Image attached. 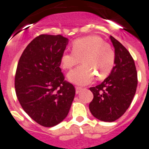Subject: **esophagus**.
Masks as SVG:
<instances>
[{
	"label": "esophagus",
	"mask_w": 149,
	"mask_h": 149,
	"mask_svg": "<svg viewBox=\"0 0 149 149\" xmlns=\"http://www.w3.org/2000/svg\"><path fill=\"white\" fill-rule=\"evenodd\" d=\"M82 90L83 88H81V87H76V93H77V94L78 93H79Z\"/></svg>",
	"instance_id": "obj_1"
}]
</instances>
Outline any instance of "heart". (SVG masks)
<instances>
[{"mask_svg":"<svg viewBox=\"0 0 149 149\" xmlns=\"http://www.w3.org/2000/svg\"><path fill=\"white\" fill-rule=\"evenodd\" d=\"M72 52L61 54V66L70 69L80 62L83 65L71 70L68 75L71 82L85 85L94 79H102L110 74L115 62L113 48L100 36H88L78 38L72 42Z\"/></svg>","mask_w":149,"mask_h":149,"instance_id":"heart-1","label":"heart"}]
</instances>
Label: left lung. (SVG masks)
I'll return each instance as SVG.
<instances>
[{"label":"left lung","instance_id":"8db88e82","mask_svg":"<svg viewBox=\"0 0 149 149\" xmlns=\"http://www.w3.org/2000/svg\"><path fill=\"white\" fill-rule=\"evenodd\" d=\"M110 38L115 49L114 67L101 84L90 88L93 94L90 111L94 117L104 122H113L124 114L137 87V73L132 56L120 41L111 36Z\"/></svg>","mask_w":149,"mask_h":149}]
</instances>
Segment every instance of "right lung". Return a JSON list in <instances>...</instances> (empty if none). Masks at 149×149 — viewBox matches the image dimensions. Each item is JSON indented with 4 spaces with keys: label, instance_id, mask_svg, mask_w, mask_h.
<instances>
[{
    "label": "right lung",
    "instance_id": "right-lung-1",
    "mask_svg": "<svg viewBox=\"0 0 149 149\" xmlns=\"http://www.w3.org/2000/svg\"><path fill=\"white\" fill-rule=\"evenodd\" d=\"M68 43L61 35H40L25 48L18 63L16 96L24 111L42 126H55L65 120L74 99V86L65 81L60 68Z\"/></svg>",
    "mask_w": 149,
    "mask_h": 149
}]
</instances>
